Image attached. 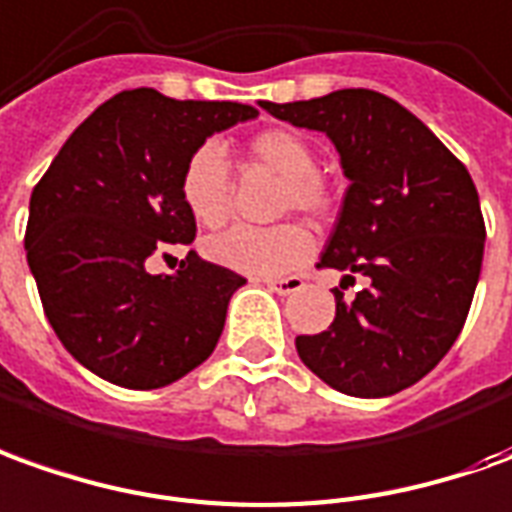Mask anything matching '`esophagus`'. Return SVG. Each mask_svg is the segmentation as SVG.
I'll return each instance as SVG.
<instances>
[{
  "instance_id": "1",
  "label": "esophagus",
  "mask_w": 512,
  "mask_h": 512,
  "mask_svg": "<svg viewBox=\"0 0 512 512\" xmlns=\"http://www.w3.org/2000/svg\"><path fill=\"white\" fill-rule=\"evenodd\" d=\"M264 284L270 287L278 295H295V292L303 290V278L301 276H287V278H264Z\"/></svg>"
}]
</instances>
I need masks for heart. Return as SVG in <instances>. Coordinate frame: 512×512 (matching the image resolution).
Listing matches in <instances>:
<instances>
[{
	"instance_id": "b5f03b06",
	"label": "heart",
	"mask_w": 512,
	"mask_h": 512,
	"mask_svg": "<svg viewBox=\"0 0 512 512\" xmlns=\"http://www.w3.org/2000/svg\"><path fill=\"white\" fill-rule=\"evenodd\" d=\"M250 158L284 178L281 209H298L309 217L326 214L329 186L317 175L312 144L287 128H267L248 144ZM181 197L200 225L217 228L231 214V169L217 142H206L186 158L181 172ZM312 253V236L298 222L273 228L234 225L206 242V256L228 270L253 278H273L292 270Z\"/></svg>"
}]
</instances>
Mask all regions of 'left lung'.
<instances>
[{"instance_id":"obj_1","label":"left lung","mask_w":512,"mask_h":512,"mask_svg":"<svg viewBox=\"0 0 512 512\" xmlns=\"http://www.w3.org/2000/svg\"><path fill=\"white\" fill-rule=\"evenodd\" d=\"M340 153L343 209L317 267L345 273L326 331L295 337L303 365L345 396L384 398L424 379L463 331L485 220L468 169L404 105L370 88L259 102ZM357 275L366 287L344 290Z\"/></svg>"}]
</instances>
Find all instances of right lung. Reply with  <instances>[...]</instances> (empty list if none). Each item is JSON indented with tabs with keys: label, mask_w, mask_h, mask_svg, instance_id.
<instances>
[{
	"label": "right lung",
	"mask_w": 512,
	"mask_h": 512,
	"mask_svg": "<svg viewBox=\"0 0 512 512\" xmlns=\"http://www.w3.org/2000/svg\"><path fill=\"white\" fill-rule=\"evenodd\" d=\"M256 116L242 102L122 91L74 130L35 183L24 250L44 315L63 348L105 382L155 390L211 357L245 278L195 250L172 276H153L147 264L195 239L181 197L186 158Z\"/></svg>",
	"instance_id": "1"
}]
</instances>
